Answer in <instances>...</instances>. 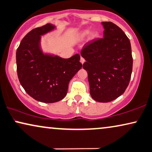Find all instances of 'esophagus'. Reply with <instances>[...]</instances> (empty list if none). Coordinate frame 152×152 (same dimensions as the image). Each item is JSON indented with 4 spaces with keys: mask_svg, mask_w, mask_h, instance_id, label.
<instances>
[{
    "mask_svg": "<svg viewBox=\"0 0 152 152\" xmlns=\"http://www.w3.org/2000/svg\"><path fill=\"white\" fill-rule=\"evenodd\" d=\"M84 61H85V60H84V58H83V57L81 56V58H80V62H81V64H83L84 63Z\"/></svg>",
    "mask_w": 152,
    "mask_h": 152,
    "instance_id": "esophagus-1",
    "label": "esophagus"
}]
</instances>
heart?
<instances>
[{
	"instance_id": "obj_1",
	"label": "heart",
	"mask_w": 152,
	"mask_h": 152,
	"mask_svg": "<svg viewBox=\"0 0 152 152\" xmlns=\"http://www.w3.org/2000/svg\"><path fill=\"white\" fill-rule=\"evenodd\" d=\"M90 33V30L89 29H84L82 31H81V33H80V38L83 39L84 37H86L87 35H88V34ZM97 36V33L96 32H92L91 33V38H95V37Z\"/></svg>"
}]
</instances>
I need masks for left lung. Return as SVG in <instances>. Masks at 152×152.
<instances>
[{"label":"left lung","instance_id":"obj_1","mask_svg":"<svg viewBox=\"0 0 152 152\" xmlns=\"http://www.w3.org/2000/svg\"><path fill=\"white\" fill-rule=\"evenodd\" d=\"M103 37L84 45L81 55L86 60L90 94L100 102H108L122 95L131 80L133 57L129 39L112 22H102Z\"/></svg>","mask_w":152,"mask_h":152}]
</instances>
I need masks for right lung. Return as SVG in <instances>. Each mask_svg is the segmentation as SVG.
Returning <instances> with one entry per match:
<instances>
[{
    "label": "right lung",
    "instance_id": "1",
    "mask_svg": "<svg viewBox=\"0 0 152 152\" xmlns=\"http://www.w3.org/2000/svg\"><path fill=\"white\" fill-rule=\"evenodd\" d=\"M56 28L52 23L33 29L21 41L16 53L17 75L21 85L35 100L45 103L61 100L69 82L82 68L79 54L69 58L44 53L41 36Z\"/></svg>",
    "mask_w": 152,
    "mask_h": 152
}]
</instances>
